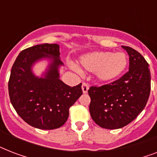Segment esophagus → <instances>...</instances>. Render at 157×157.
<instances>
[{
  "instance_id": "obj_1",
  "label": "esophagus",
  "mask_w": 157,
  "mask_h": 157,
  "mask_svg": "<svg viewBox=\"0 0 157 157\" xmlns=\"http://www.w3.org/2000/svg\"><path fill=\"white\" fill-rule=\"evenodd\" d=\"M88 90H89V85L86 82H83L82 83V91H83L84 94H86L88 92Z\"/></svg>"
}]
</instances>
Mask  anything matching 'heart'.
<instances>
[{
  "label": "heart",
  "mask_w": 157,
  "mask_h": 157,
  "mask_svg": "<svg viewBox=\"0 0 157 157\" xmlns=\"http://www.w3.org/2000/svg\"><path fill=\"white\" fill-rule=\"evenodd\" d=\"M82 66L90 71L96 72L102 81H110L117 78L124 71L127 66V58L123 53L93 52L81 57ZM72 68L78 73L81 70L73 65Z\"/></svg>",
  "instance_id": "1"
}]
</instances>
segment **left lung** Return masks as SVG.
Masks as SVG:
<instances>
[{
    "label": "left lung",
    "mask_w": 157,
    "mask_h": 157,
    "mask_svg": "<svg viewBox=\"0 0 157 157\" xmlns=\"http://www.w3.org/2000/svg\"><path fill=\"white\" fill-rule=\"evenodd\" d=\"M122 47L129 54V71L111 83L92 86L88 90L91 117L104 129H120L133 121L144 110L150 95L149 64L137 50Z\"/></svg>",
    "instance_id": "left-lung-1"
}]
</instances>
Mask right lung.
I'll list each match as a JSON object with an SVG mask.
<instances>
[{
  "label": "right lung",
  "mask_w": 157,
  "mask_h": 157,
  "mask_svg": "<svg viewBox=\"0 0 157 157\" xmlns=\"http://www.w3.org/2000/svg\"><path fill=\"white\" fill-rule=\"evenodd\" d=\"M58 44H41L21 51L13 63L9 80L10 99L16 112L32 126L54 129L65 124L69 108L83 94L81 83L71 87L59 78L63 63ZM42 57H52L45 78H36L30 67Z\"/></svg>",
  "instance_id": "right-lung-1"
}]
</instances>
